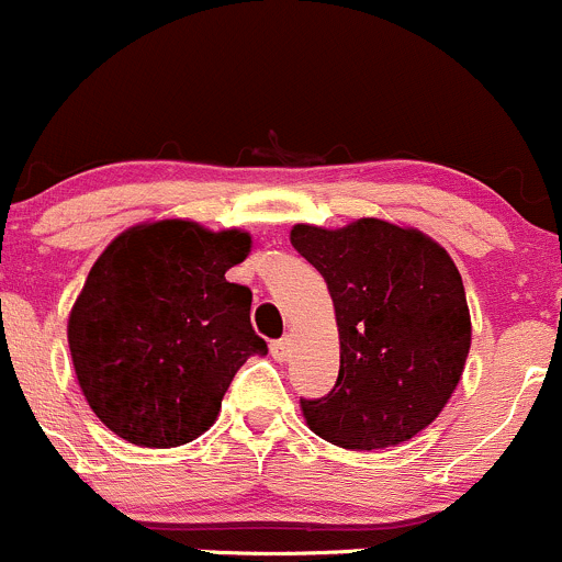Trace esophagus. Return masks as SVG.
<instances>
[{"mask_svg":"<svg viewBox=\"0 0 562 562\" xmlns=\"http://www.w3.org/2000/svg\"><path fill=\"white\" fill-rule=\"evenodd\" d=\"M291 353H293L291 337H282V339H274V342H271V356H274L277 361H288L291 359Z\"/></svg>","mask_w":562,"mask_h":562,"instance_id":"1","label":"esophagus"}]
</instances>
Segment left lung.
Masks as SVG:
<instances>
[{
    "label": "left lung",
    "instance_id": "1",
    "mask_svg": "<svg viewBox=\"0 0 562 562\" xmlns=\"http://www.w3.org/2000/svg\"><path fill=\"white\" fill-rule=\"evenodd\" d=\"M291 245L326 280L339 331V378L321 400H302L307 427L350 451L411 440L451 400L470 353L451 255L378 217L334 231L293 225Z\"/></svg>",
    "mask_w": 562,
    "mask_h": 562
}]
</instances>
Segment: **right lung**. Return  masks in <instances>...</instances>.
Here are the masks:
<instances>
[{"label":"right lung","mask_w":562,"mask_h":562,"mask_svg":"<svg viewBox=\"0 0 562 562\" xmlns=\"http://www.w3.org/2000/svg\"><path fill=\"white\" fill-rule=\"evenodd\" d=\"M249 234L155 220L119 234L94 260L67 321L78 386L122 440L173 449L206 432L231 381L266 342L252 291L225 280Z\"/></svg>","instance_id":"right-lung-1"}]
</instances>
